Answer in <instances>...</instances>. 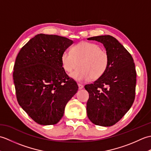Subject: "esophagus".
Here are the masks:
<instances>
[{
    "label": "esophagus",
    "mask_w": 151,
    "mask_h": 151,
    "mask_svg": "<svg viewBox=\"0 0 151 151\" xmlns=\"http://www.w3.org/2000/svg\"><path fill=\"white\" fill-rule=\"evenodd\" d=\"M78 89H81L83 88V85L81 84H78Z\"/></svg>",
    "instance_id": "34e87169"
}]
</instances>
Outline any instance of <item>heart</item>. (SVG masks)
<instances>
[{
  "label": "heart",
  "instance_id": "heart-1",
  "mask_svg": "<svg viewBox=\"0 0 151 151\" xmlns=\"http://www.w3.org/2000/svg\"><path fill=\"white\" fill-rule=\"evenodd\" d=\"M61 62L63 69L69 73L77 68L79 64V69L70 75L76 81H85L89 78L94 81L106 71L110 64V55L99 45L83 41L73 47V52L64 51Z\"/></svg>",
  "mask_w": 151,
  "mask_h": 151
}]
</instances>
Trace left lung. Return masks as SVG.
<instances>
[{"label": "left lung", "mask_w": 151, "mask_h": 151, "mask_svg": "<svg viewBox=\"0 0 151 151\" xmlns=\"http://www.w3.org/2000/svg\"><path fill=\"white\" fill-rule=\"evenodd\" d=\"M88 40L104 45L110 64L101 78L84 86L89 95L86 111L93 124L110 127L124 116L135 99V64L131 54L115 37L106 35Z\"/></svg>", "instance_id": "obj_1"}]
</instances>
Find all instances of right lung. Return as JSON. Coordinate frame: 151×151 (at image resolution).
Segmentation results:
<instances>
[{
    "instance_id": "1",
    "label": "right lung",
    "mask_w": 151,
    "mask_h": 151,
    "mask_svg": "<svg viewBox=\"0 0 151 151\" xmlns=\"http://www.w3.org/2000/svg\"><path fill=\"white\" fill-rule=\"evenodd\" d=\"M73 41L57 35L40 34L21 48L13 78L19 104L41 125L58 123L67 102L78 91L67 75L61 57Z\"/></svg>"
}]
</instances>
